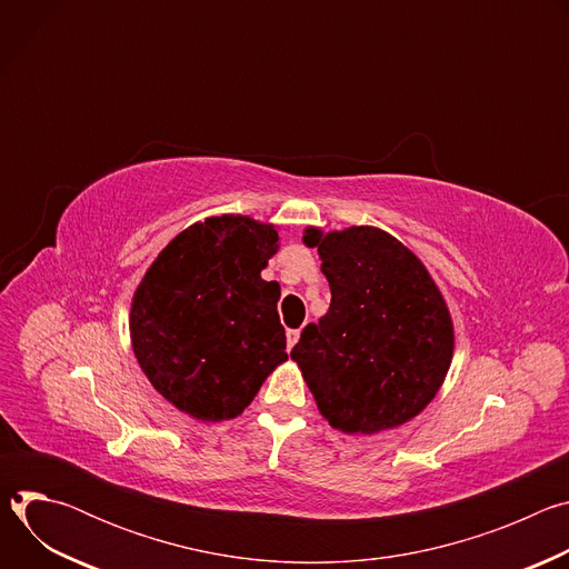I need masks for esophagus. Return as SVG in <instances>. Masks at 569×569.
<instances>
[{
    "mask_svg": "<svg viewBox=\"0 0 569 569\" xmlns=\"http://www.w3.org/2000/svg\"><path fill=\"white\" fill-rule=\"evenodd\" d=\"M297 340H299V331H288V351L297 345Z\"/></svg>",
    "mask_w": 569,
    "mask_h": 569,
    "instance_id": "1",
    "label": "esophagus"
}]
</instances>
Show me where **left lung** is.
<instances>
[{
  "label": "left lung",
  "mask_w": 569,
  "mask_h": 569,
  "mask_svg": "<svg viewBox=\"0 0 569 569\" xmlns=\"http://www.w3.org/2000/svg\"><path fill=\"white\" fill-rule=\"evenodd\" d=\"M331 286V308L308 323L290 358L321 417L347 435L415 419L439 391L455 349L448 306L426 266L376 227L306 229Z\"/></svg>",
  "instance_id": "1"
}]
</instances>
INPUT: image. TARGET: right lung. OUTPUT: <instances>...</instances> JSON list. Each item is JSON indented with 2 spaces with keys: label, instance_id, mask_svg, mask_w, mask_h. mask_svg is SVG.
Returning a JSON list of instances; mask_svg holds the SVG:
<instances>
[{
  "label": "right lung",
  "instance_id": "add662e5",
  "mask_svg": "<svg viewBox=\"0 0 569 569\" xmlns=\"http://www.w3.org/2000/svg\"><path fill=\"white\" fill-rule=\"evenodd\" d=\"M277 240L272 224L213 216L178 233L143 274L130 310L132 349L180 412L233 419L288 360L281 288L261 279Z\"/></svg>",
  "mask_w": 569,
  "mask_h": 569
}]
</instances>
